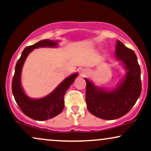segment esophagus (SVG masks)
<instances>
[{
	"label": "esophagus",
	"instance_id": "esophagus-1",
	"mask_svg": "<svg viewBox=\"0 0 151 151\" xmlns=\"http://www.w3.org/2000/svg\"><path fill=\"white\" fill-rule=\"evenodd\" d=\"M82 73H83V76H85L86 75V74L87 73V70H83V72H82Z\"/></svg>",
	"mask_w": 151,
	"mask_h": 151
}]
</instances>
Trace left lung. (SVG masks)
Segmentation results:
<instances>
[{
	"label": "left lung",
	"instance_id": "left-lung-1",
	"mask_svg": "<svg viewBox=\"0 0 151 151\" xmlns=\"http://www.w3.org/2000/svg\"><path fill=\"white\" fill-rule=\"evenodd\" d=\"M115 49L116 59L123 63L127 70L125 78L117 88L106 91L85 78L87 109L92 115L104 120H115L127 114L141 92V68L134 52L119 40Z\"/></svg>",
	"mask_w": 151,
	"mask_h": 151
}]
</instances>
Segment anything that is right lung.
Masks as SVG:
<instances>
[{
	"label": "right lung",
	"mask_w": 151,
	"mask_h": 151,
	"mask_svg": "<svg viewBox=\"0 0 151 151\" xmlns=\"http://www.w3.org/2000/svg\"><path fill=\"white\" fill-rule=\"evenodd\" d=\"M57 41L50 40H40L33 45L28 46L22 52L21 57L16 64L15 72L12 82V91L14 99L21 111L27 116L38 121L47 120L61 113L64 107L65 93L73 84L78 73L66 78L59 86L47 96L38 99H33L26 95L21 85L22 66L29 54L33 49L41 47H56Z\"/></svg>",
	"instance_id": "1"
}]
</instances>
